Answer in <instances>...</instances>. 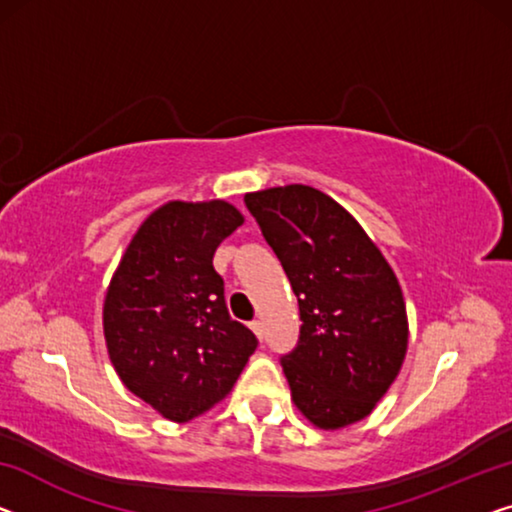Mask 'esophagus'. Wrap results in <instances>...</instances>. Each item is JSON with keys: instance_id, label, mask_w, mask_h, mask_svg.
I'll use <instances>...</instances> for the list:
<instances>
[{"instance_id": "1", "label": "esophagus", "mask_w": 512, "mask_h": 512, "mask_svg": "<svg viewBox=\"0 0 512 512\" xmlns=\"http://www.w3.org/2000/svg\"><path fill=\"white\" fill-rule=\"evenodd\" d=\"M250 329H253V333L257 335L259 340L264 338V326H262V322H259V319H255V322H250Z\"/></svg>"}]
</instances>
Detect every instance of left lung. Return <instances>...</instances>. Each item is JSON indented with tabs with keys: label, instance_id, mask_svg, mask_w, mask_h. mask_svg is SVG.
<instances>
[{
	"label": "left lung",
	"instance_id": "left-lung-1",
	"mask_svg": "<svg viewBox=\"0 0 512 512\" xmlns=\"http://www.w3.org/2000/svg\"><path fill=\"white\" fill-rule=\"evenodd\" d=\"M243 202L299 299V342L280 358L294 404L322 430L361 421L407 354L398 278L352 213L322 190L292 183Z\"/></svg>",
	"mask_w": 512,
	"mask_h": 512
}]
</instances>
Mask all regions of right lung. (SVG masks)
Wrapping results in <instances>:
<instances>
[{
    "instance_id": "right-lung-1",
    "label": "right lung",
    "mask_w": 512,
    "mask_h": 512,
    "mask_svg": "<svg viewBox=\"0 0 512 512\" xmlns=\"http://www.w3.org/2000/svg\"><path fill=\"white\" fill-rule=\"evenodd\" d=\"M243 216L223 200L167 202L140 225L105 294L110 361L128 391L177 423L232 391L255 333L227 312L213 253Z\"/></svg>"
}]
</instances>
